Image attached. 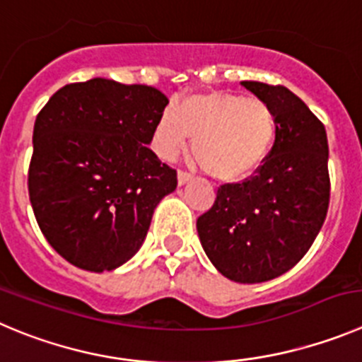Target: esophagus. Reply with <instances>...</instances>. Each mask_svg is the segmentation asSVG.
Here are the masks:
<instances>
[{
	"label": "esophagus",
	"mask_w": 362,
	"mask_h": 362,
	"mask_svg": "<svg viewBox=\"0 0 362 362\" xmlns=\"http://www.w3.org/2000/svg\"><path fill=\"white\" fill-rule=\"evenodd\" d=\"M189 180H192V175L189 173V171L178 170V184L184 185V184H187Z\"/></svg>",
	"instance_id": "34e87169"
}]
</instances>
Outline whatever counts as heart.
<instances>
[{"label":"heart","mask_w":362,"mask_h":362,"mask_svg":"<svg viewBox=\"0 0 362 362\" xmlns=\"http://www.w3.org/2000/svg\"><path fill=\"white\" fill-rule=\"evenodd\" d=\"M192 139V157L218 180L248 177L266 160L276 137V116L268 101L238 93L192 94L157 121L153 144L173 158Z\"/></svg>","instance_id":"heart-1"}]
</instances>
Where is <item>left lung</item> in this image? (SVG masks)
I'll return each mask as SVG.
<instances>
[{
  "mask_svg": "<svg viewBox=\"0 0 362 362\" xmlns=\"http://www.w3.org/2000/svg\"><path fill=\"white\" fill-rule=\"evenodd\" d=\"M243 86L275 112V143L241 184L219 185L197 228L221 275L255 284L291 269L318 235L330 200L329 143L322 121L288 87Z\"/></svg>",
  "mask_w": 362,
  "mask_h": 362,
  "instance_id": "1",
  "label": "left lung"
}]
</instances>
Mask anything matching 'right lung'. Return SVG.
<instances>
[{
  "label": "right lung",
  "instance_id": "add662e5",
  "mask_svg": "<svg viewBox=\"0 0 362 362\" xmlns=\"http://www.w3.org/2000/svg\"><path fill=\"white\" fill-rule=\"evenodd\" d=\"M168 98L107 78L69 83L37 114L28 194L40 232L87 272H110L143 245L177 171L148 148Z\"/></svg>",
  "mask_w": 362,
  "mask_h": 362
}]
</instances>
